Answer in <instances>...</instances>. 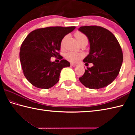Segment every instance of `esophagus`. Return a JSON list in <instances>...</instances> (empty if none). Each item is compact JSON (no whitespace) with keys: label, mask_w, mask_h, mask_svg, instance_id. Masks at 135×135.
<instances>
[{"label":"esophagus","mask_w":135,"mask_h":135,"mask_svg":"<svg viewBox=\"0 0 135 135\" xmlns=\"http://www.w3.org/2000/svg\"><path fill=\"white\" fill-rule=\"evenodd\" d=\"M71 65L72 66V67H76V66H77L76 64H74V63H71Z\"/></svg>","instance_id":"esophagus-1"}]
</instances>
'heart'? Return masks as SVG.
I'll use <instances>...</instances> for the list:
<instances>
[{
  "label": "heart",
  "mask_w": 135,
  "mask_h": 135,
  "mask_svg": "<svg viewBox=\"0 0 135 135\" xmlns=\"http://www.w3.org/2000/svg\"><path fill=\"white\" fill-rule=\"evenodd\" d=\"M75 36L78 43L84 41H88L87 36H86L84 33L80 32V31H77V32H76L75 33ZM65 39H66V36H65L64 38L62 39L61 42V47H63V46H64ZM82 57H83V54L82 53L74 52V51H69V52L65 54L66 59L71 62L78 61L79 60H81L82 58Z\"/></svg>",
  "instance_id": "1"
}]
</instances>
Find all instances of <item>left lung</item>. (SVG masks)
I'll return each mask as SVG.
<instances>
[{
  "label": "left lung",
  "instance_id": "1",
  "mask_svg": "<svg viewBox=\"0 0 135 135\" xmlns=\"http://www.w3.org/2000/svg\"><path fill=\"white\" fill-rule=\"evenodd\" d=\"M79 31L88 37L90 44L89 54L84 62L93 64L85 70L79 81L91 89L107 86L117 78L121 69L123 61L121 46L113 33L103 27L84 26Z\"/></svg>",
  "mask_w": 135,
  "mask_h": 135
}]
</instances>
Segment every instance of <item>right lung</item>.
<instances>
[{"label":"right lung","mask_w":135,"mask_h":135,"mask_svg":"<svg viewBox=\"0 0 135 135\" xmlns=\"http://www.w3.org/2000/svg\"><path fill=\"white\" fill-rule=\"evenodd\" d=\"M75 27H49L30 32L20 47V60L24 75L34 86L41 89L53 87L59 81L63 68L70 62L62 60L59 53L64 37ZM51 56H59V63L51 62Z\"/></svg>","instance_id":"obj_1"}]
</instances>
